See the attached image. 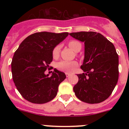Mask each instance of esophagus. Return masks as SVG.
Segmentation results:
<instances>
[{"label": "esophagus", "mask_w": 129, "mask_h": 129, "mask_svg": "<svg viewBox=\"0 0 129 129\" xmlns=\"http://www.w3.org/2000/svg\"><path fill=\"white\" fill-rule=\"evenodd\" d=\"M70 76V74H69V73H66V76H67V77H68Z\"/></svg>", "instance_id": "obj_1"}]
</instances>
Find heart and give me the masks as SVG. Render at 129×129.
Here are the masks:
<instances>
[{
  "mask_svg": "<svg viewBox=\"0 0 129 129\" xmlns=\"http://www.w3.org/2000/svg\"><path fill=\"white\" fill-rule=\"evenodd\" d=\"M68 46L74 52H77L79 48H81V44L79 42L77 41H71L68 43ZM61 50V46L57 45L53 48L52 51V55L54 58H57L59 55ZM77 66V62L76 61H61L57 63V68L61 71L64 72H72L74 71L76 67Z\"/></svg>",
  "mask_w": 129,
  "mask_h": 129,
  "instance_id": "obj_1",
  "label": "heart"
}]
</instances>
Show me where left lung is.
Segmentation results:
<instances>
[{"instance_id": "8db88e82", "label": "left lung", "mask_w": 129, "mask_h": 129, "mask_svg": "<svg viewBox=\"0 0 129 129\" xmlns=\"http://www.w3.org/2000/svg\"><path fill=\"white\" fill-rule=\"evenodd\" d=\"M73 38L85 44V57L74 86L79 100L90 104L101 103L112 94L118 83L119 57L114 44L100 33H70Z\"/></svg>"}]
</instances>
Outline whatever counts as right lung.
Here are the masks:
<instances>
[{
    "instance_id": "obj_1",
    "label": "right lung",
    "mask_w": 129,
    "mask_h": 129,
    "mask_svg": "<svg viewBox=\"0 0 129 129\" xmlns=\"http://www.w3.org/2000/svg\"><path fill=\"white\" fill-rule=\"evenodd\" d=\"M68 35V32L35 33L20 43L12 59L11 72L17 89L25 100L43 104L56 96L65 74L56 68L51 76L44 72L53 60V48Z\"/></svg>"
}]
</instances>
